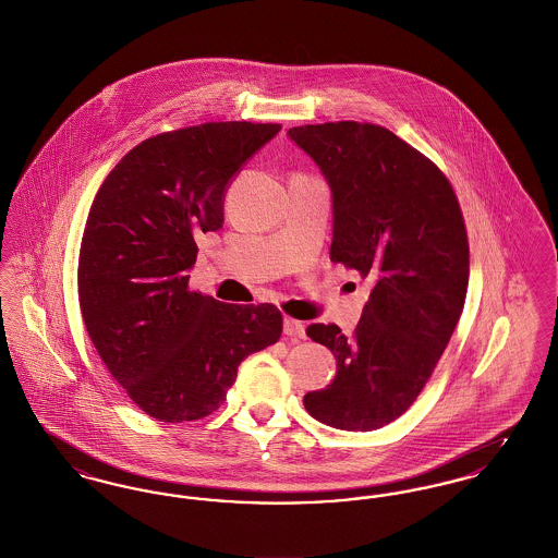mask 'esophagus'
I'll use <instances>...</instances> for the list:
<instances>
[{"instance_id": "esophagus-1", "label": "esophagus", "mask_w": 558, "mask_h": 558, "mask_svg": "<svg viewBox=\"0 0 558 558\" xmlns=\"http://www.w3.org/2000/svg\"><path fill=\"white\" fill-rule=\"evenodd\" d=\"M284 335L292 339H305V324L299 319H284Z\"/></svg>"}]
</instances>
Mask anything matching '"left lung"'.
I'll use <instances>...</instances> for the list:
<instances>
[{
    "instance_id": "left-lung-1",
    "label": "left lung",
    "mask_w": 558,
    "mask_h": 558,
    "mask_svg": "<svg viewBox=\"0 0 558 558\" xmlns=\"http://www.w3.org/2000/svg\"><path fill=\"white\" fill-rule=\"evenodd\" d=\"M289 135L332 190L330 259L372 280L351 335L307 326L339 371L303 403L324 425L374 430L416 401L450 343L469 287L464 217L446 173L387 128L337 121Z\"/></svg>"
}]
</instances>
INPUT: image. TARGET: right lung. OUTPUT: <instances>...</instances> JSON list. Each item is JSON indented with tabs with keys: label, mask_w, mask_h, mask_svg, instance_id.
<instances>
[{
	"label": "right lung",
	"mask_w": 558,
	"mask_h": 558,
	"mask_svg": "<svg viewBox=\"0 0 558 558\" xmlns=\"http://www.w3.org/2000/svg\"><path fill=\"white\" fill-rule=\"evenodd\" d=\"M280 123L221 121L140 142L98 190L81 239L77 287L87 335L133 403L160 423L215 412L240 362L278 343L271 303L190 291L194 239L223 223V194Z\"/></svg>",
	"instance_id": "1"
}]
</instances>
